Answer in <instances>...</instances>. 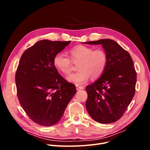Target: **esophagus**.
Wrapping results in <instances>:
<instances>
[{
    "mask_svg": "<svg viewBox=\"0 0 150 150\" xmlns=\"http://www.w3.org/2000/svg\"><path fill=\"white\" fill-rule=\"evenodd\" d=\"M76 89L77 91H80V90H82L84 89L83 86H76Z\"/></svg>",
    "mask_w": 150,
    "mask_h": 150,
    "instance_id": "34e87169",
    "label": "esophagus"
}]
</instances>
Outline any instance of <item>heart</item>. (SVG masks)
<instances>
[{"label":"heart","instance_id":"heart-1","mask_svg":"<svg viewBox=\"0 0 150 150\" xmlns=\"http://www.w3.org/2000/svg\"><path fill=\"white\" fill-rule=\"evenodd\" d=\"M69 54L74 62H80L78 67L79 72L67 77L69 81L77 86L84 84L91 76L93 79L99 78L107 66V55L102 49L94 50L92 47L78 45L70 50ZM71 60L64 53L59 52L54 57L53 64L60 72L68 74L72 68Z\"/></svg>","mask_w":150,"mask_h":150}]
</instances>
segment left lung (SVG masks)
Listing matches in <instances>:
<instances>
[{
  "label": "left lung",
  "mask_w": 150,
  "mask_h": 150,
  "mask_svg": "<svg viewBox=\"0 0 150 150\" xmlns=\"http://www.w3.org/2000/svg\"><path fill=\"white\" fill-rule=\"evenodd\" d=\"M101 44L108 62L98 80L86 86V109L92 119L101 123L119 120L135 93L137 74L129 53L109 39L83 42Z\"/></svg>",
  "instance_id": "8db88e82"
}]
</instances>
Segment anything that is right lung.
Instances as JSON below:
<instances>
[{
    "label": "right lung",
    "instance_id": "add662e5",
    "mask_svg": "<svg viewBox=\"0 0 150 150\" xmlns=\"http://www.w3.org/2000/svg\"><path fill=\"white\" fill-rule=\"evenodd\" d=\"M71 41H39L20 59L15 81L19 103L34 122L44 127L58 123L76 92L75 86L59 74L55 54Z\"/></svg>",
    "mask_w": 150,
    "mask_h": 150
}]
</instances>
